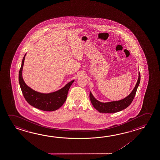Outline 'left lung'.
<instances>
[{"label":"left lung","mask_w":160,"mask_h":160,"mask_svg":"<svg viewBox=\"0 0 160 160\" xmlns=\"http://www.w3.org/2000/svg\"><path fill=\"white\" fill-rule=\"evenodd\" d=\"M141 80V75L138 72V78L136 84L133 90L131 93L124 98L123 99L117 101H113L109 102H102L96 99L92 92H90V99L92 102V105L100 113H114L118 112L119 111L126 109L130 105L132 102L135 95L136 93L138 87Z\"/></svg>","instance_id":"1"}]
</instances>
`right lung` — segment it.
<instances>
[{"instance_id":"obj_1","label":"right lung","mask_w":160,"mask_h":160,"mask_svg":"<svg viewBox=\"0 0 160 160\" xmlns=\"http://www.w3.org/2000/svg\"><path fill=\"white\" fill-rule=\"evenodd\" d=\"M26 54L27 53L23 58L19 72V83L25 99L30 105L40 110L49 112L58 110L65 102L68 90L75 80L70 81L63 88L56 92L42 93L35 91L25 83L22 76L24 62Z\"/></svg>"}]
</instances>
